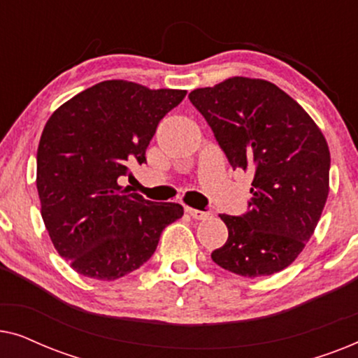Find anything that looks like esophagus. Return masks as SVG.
Wrapping results in <instances>:
<instances>
[{
    "instance_id": "esophagus-1",
    "label": "esophagus",
    "mask_w": 358,
    "mask_h": 358,
    "mask_svg": "<svg viewBox=\"0 0 358 358\" xmlns=\"http://www.w3.org/2000/svg\"><path fill=\"white\" fill-rule=\"evenodd\" d=\"M185 212H187L194 220H207L210 218V215H212L210 212H202V210H195L190 207H185Z\"/></svg>"
}]
</instances>
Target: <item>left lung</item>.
Returning a JSON list of instances; mask_svg holds the SVG:
<instances>
[{
	"instance_id": "8db88e82",
	"label": "left lung",
	"mask_w": 358,
	"mask_h": 358,
	"mask_svg": "<svg viewBox=\"0 0 358 358\" xmlns=\"http://www.w3.org/2000/svg\"><path fill=\"white\" fill-rule=\"evenodd\" d=\"M189 99L231 168L254 176L248 212L220 215L228 239L213 262L243 277L283 271L310 241L329 194L324 136L296 101L264 80L234 76Z\"/></svg>"
}]
</instances>
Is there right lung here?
Wrapping results in <instances>:
<instances>
[{"instance_id":"1","label":"right lung","mask_w":358,"mask_h":358,"mask_svg":"<svg viewBox=\"0 0 358 358\" xmlns=\"http://www.w3.org/2000/svg\"><path fill=\"white\" fill-rule=\"evenodd\" d=\"M187 92L102 81L58 107L37 150V190L53 246L78 273L115 280L156 251L179 203L129 194L119 178L145 153L161 119Z\"/></svg>"}]
</instances>
